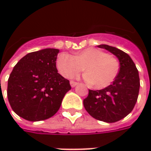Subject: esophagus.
<instances>
[{
	"label": "esophagus",
	"mask_w": 151,
	"mask_h": 151,
	"mask_svg": "<svg viewBox=\"0 0 151 151\" xmlns=\"http://www.w3.org/2000/svg\"><path fill=\"white\" fill-rule=\"evenodd\" d=\"M70 86H71L72 87H75L76 85H78V83H77V82H76V81H70Z\"/></svg>",
	"instance_id": "obj_1"
}]
</instances>
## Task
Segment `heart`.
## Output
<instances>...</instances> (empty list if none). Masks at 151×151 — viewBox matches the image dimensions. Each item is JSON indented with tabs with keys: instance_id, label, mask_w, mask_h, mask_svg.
<instances>
[{
	"instance_id": "heart-1",
	"label": "heart",
	"mask_w": 151,
	"mask_h": 151,
	"mask_svg": "<svg viewBox=\"0 0 151 151\" xmlns=\"http://www.w3.org/2000/svg\"><path fill=\"white\" fill-rule=\"evenodd\" d=\"M85 67L87 71L85 79L96 89H102L117 77L120 65L117 58L96 48L85 49L76 56L62 53L56 60L58 71L65 78L83 71Z\"/></svg>"
}]
</instances>
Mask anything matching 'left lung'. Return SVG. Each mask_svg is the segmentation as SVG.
<instances>
[{
	"label": "left lung",
	"instance_id": "obj_1",
	"mask_svg": "<svg viewBox=\"0 0 151 151\" xmlns=\"http://www.w3.org/2000/svg\"><path fill=\"white\" fill-rule=\"evenodd\" d=\"M98 47L118 57L119 72L113 84L101 90H89L83 104L92 118L106 123H115L125 118L134 107L140 86L139 72L129 55L124 51L106 44Z\"/></svg>",
	"mask_w": 151,
	"mask_h": 151
}]
</instances>
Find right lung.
<instances>
[{
  "instance_id": "obj_1",
  "label": "right lung",
  "mask_w": 151,
  "mask_h": 151,
  "mask_svg": "<svg viewBox=\"0 0 151 151\" xmlns=\"http://www.w3.org/2000/svg\"><path fill=\"white\" fill-rule=\"evenodd\" d=\"M58 53L56 49L29 53L10 74L7 97L12 110L21 118L32 122L50 119L71 89L70 81L57 70Z\"/></svg>"
}]
</instances>
